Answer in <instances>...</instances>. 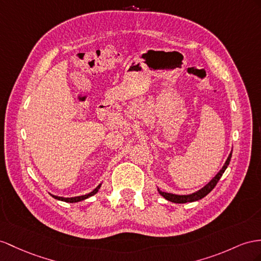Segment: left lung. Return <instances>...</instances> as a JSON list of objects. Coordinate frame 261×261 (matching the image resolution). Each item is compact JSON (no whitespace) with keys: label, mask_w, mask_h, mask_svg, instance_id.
I'll use <instances>...</instances> for the list:
<instances>
[{"label":"left lung","mask_w":261,"mask_h":261,"mask_svg":"<svg viewBox=\"0 0 261 261\" xmlns=\"http://www.w3.org/2000/svg\"><path fill=\"white\" fill-rule=\"evenodd\" d=\"M231 153H232V150L230 151L228 158H227V160L225 161L223 168L219 170V172L217 173V174L214 176L211 181L207 183L205 186H203L202 189L192 193V194H188V195H177V194H173V193H168V192H162L161 190H160L158 188V191H159V194L162 195L165 199L170 200V202L172 203H177V204H184V203H192V202H196V200L198 199H202L203 197H205L208 193L215 188L217 182L219 181V178L222 177V175L224 174V172L226 171L227 166L229 165V162H230V159H231Z\"/></svg>","instance_id":"8db88e82"}]
</instances>
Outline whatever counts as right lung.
<instances>
[{
	"mask_svg": "<svg viewBox=\"0 0 261 261\" xmlns=\"http://www.w3.org/2000/svg\"><path fill=\"white\" fill-rule=\"evenodd\" d=\"M101 184L102 183H100L97 188L93 190L92 192H90V193H88V194H86V195H82V196H75V197H63V196H57V195H53V194H49L54 197L55 199H58V200H62V202H66V203H77V202H82V200H85V199H87V198H89V197H91V196H93L95 194H97L98 193V191L100 190V188H101Z\"/></svg>",
	"mask_w": 261,
	"mask_h": 261,
	"instance_id": "right-lung-1",
	"label": "right lung"
}]
</instances>
